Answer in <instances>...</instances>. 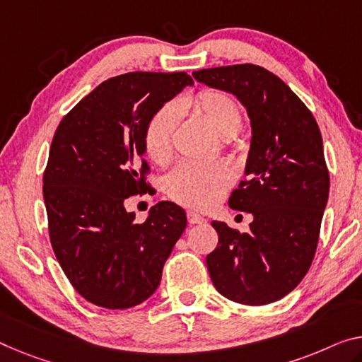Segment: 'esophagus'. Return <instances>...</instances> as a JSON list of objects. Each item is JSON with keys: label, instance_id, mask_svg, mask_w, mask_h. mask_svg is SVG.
Listing matches in <instances>:
<instances>
[{"label": "esophagus", "instance_id": "esophagus-1", "mask_svg": "<svg viewBox=\"0 0 362 362\" xmlns=\"http://www.w3.org/2000/svg\"><path fill=\"white\" fill-rule=\"evenodd\" d=\"M187 221L191 225H199V223H204L205 218L200 214L194 212V210H187Z\"/></svg>", "mask_w": 362, "mask_h": 362}]
</instances>
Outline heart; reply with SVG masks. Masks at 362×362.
Listing matches in <instances>:
<instances>
[{
	"label": "heart",
	"mask_w": 362,
	"mask_h": 362,
	"mask_svg": "<svg viewBox=\"0 0 362 362\" xmlns=\"http://www.w3.org/2000/svg\"><path fill=\"white\" fill-rule=\"evenodd\" d=\"M181 108H192L220 137H235L243 126V111L230 93L202 90L196 98H186ZM181 110L175 103L160 108L146 127L144 144L153 162L165 163L171 155V144ZM235 180L231 166L223 162L207 165L181 163L166 177V191L182 205L207 209L214 205Z\"/></svg>",
	"instance_id": "1"
}]
</instances>
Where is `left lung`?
<instances>
[{"mask_svg":"<svg viewBox=\"0 0 362 362\" xmlns=\"http://www.w3.org/2000/svg\"><path fill=\"white\" fill-rule=\"evenodd\" d=\"M194 79L235 95L251 119L246 181L228 205L252 214L249 233L212 221L218 246L207 255L216 291L264 305L296 288L313 264L330 177L320 129L280 77L255 64L192 72Z\"/></svg>","mask_w":362,"mask_h":362,"instance_id":"1","label":"left lung"}]
</instances>
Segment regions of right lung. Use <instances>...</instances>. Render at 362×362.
Wrapping results in <instances>:
<instances>
[{
    "instance_id": "right-lung-1",
    "label": "right lung",
    "mask_w": 362,
    "mask_h": 362,
    "mask_svg": "<svg viewBox=\"0 0 362 362\" xmlns=\"http://www.w3.org/2000/svg\"><path fill=\"white\" fill-rule=\"evenodd\" d=\"M192 84L186 72L111 77L54 132L43 175L49 241L71 285L88 303L134 308L160 285L166 259L186 230V212L165 200L136 223L124 199L150 191L144 180L150 118Z\"/></svg>"
}]
</instances>
